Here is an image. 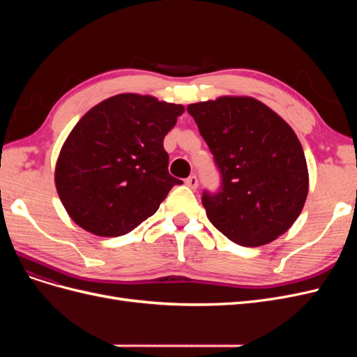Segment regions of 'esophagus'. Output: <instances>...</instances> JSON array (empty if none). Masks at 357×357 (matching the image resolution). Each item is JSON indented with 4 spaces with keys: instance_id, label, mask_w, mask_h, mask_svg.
I'll list each match as a JSON object with an SVG mask.
<instances>
[{
    "instance_id": "esophagus-1",
    "label": "esophagus",
    "mask_w": 357,
    "mask_h": 357,
    "mask_svg": "<svg viewBox=\"0 0 357 357\" xmlns=\"http://www.w3.org/2000/svg\"><path fill=\"white\" fill-rule=\"evenodd\" d=\"M186 185L190 188V189H197L198 188V177L197 176H189L186 180H185Z\"/></svg>"
}]
</instances>
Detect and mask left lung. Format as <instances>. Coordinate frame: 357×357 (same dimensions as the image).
<instances>
[{"mask_svg": "<svg viewBox=\"0 0 357 357\" xmlns=\"http://www.w3.org/2000/svg\"><path fill=\"white\" fill-rule=\"evenodd\" d=\"M220 174L202 192L210 222L238 245H264L284 234L308 193L305 155L296 134L269 107L248 96L188 105Z\"/></svg>", "mask_w": 357, "mask_h": 357, "instance_id": "obj_1", "label": "left lung"}]
</instances>
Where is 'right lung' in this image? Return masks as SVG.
<instances>
[{
    "label": "right lung",
    "mask_w": 357,
    "mask_h": 357,
    "mask_svg": "<svg viewBox=\"0 0 357 357\" xmlns=\"http://www.w3.org/2000/svg\"><path fill=\"white\" fill-rule=\"evenodd\" d=\"M185 107L122 93L73 128L55 171L70 218L100 236H121L153 215L181 180L168 172L164 138Z\"/></svg>",
    "instance_id": "right-lung-1"
}]
</instances>
